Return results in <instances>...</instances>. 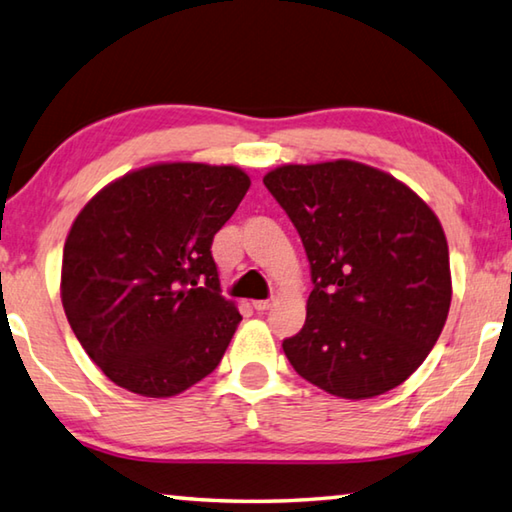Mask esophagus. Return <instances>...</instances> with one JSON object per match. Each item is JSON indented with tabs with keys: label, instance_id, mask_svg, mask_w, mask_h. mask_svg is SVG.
<instances>
[{
	"label": "esophagus",
	"instance_id": "34e87169",
	"mask_svg": "<svg viewBox=\"0 0 512 512\" xmlns=\"http://www.w3.org/2000/svg\"><path fill=\"white\" fill-rule=\"evenodd\" d=\"M253 307H255V311H268L273 307V300H255Z\"/></svg>",
	"mask_w": 512,
	"mask_h": 512
}]
</instances>
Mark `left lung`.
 Instances as JSON below:
<instances>
[{"instance_id":"1","label":"left lung","mask_w":512,"mask_h":512,"mask_svg":"<svg viewBox=\"0 0 512 512\" xmlns=\"http://www.w3.org/2000/svg\"><path fill=\"white\" fill-rule=\"evenodd\" d=\"M264 185L296 225L314 282L305 325L282 343L293 370L345 400L400 386L452 302L438 216L391 173L352 160L284 164Z\"/></svg>"}]
</instances>
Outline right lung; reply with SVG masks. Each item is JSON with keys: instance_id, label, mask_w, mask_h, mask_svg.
I'll return each mask as SVG.
<instances>
[{"instance_id": "1", "label": "right lung", "mask_w": 512, "mask_h": 512, "mask_svg": "<svg viewBox=\"0 0 512 512\" xmlns=\"http://www.w3.org/2000/svg\"><path fill=\"white\" fill-rule=\"evenodd\" d=\"M248 187L237 167L162 162L103 187L76 216L60 298L117 386L171 397L219 366L241 314L221 296L212 239Z\"/></svg>"}]
</instances>
